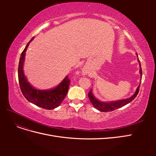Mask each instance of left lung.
Listing matches in <instances>:
<instances>
[{"label": "left lung", "mask_w": 156, "mask_h": 156, "mask_svg": "<svg viewBox=\"0 0 156 156\" xmlns=\"http://www.w3.org/2000/svg\"><path fill=\"white\" fill-rule=\"evenodd\" d=\"M136 56H137V60H138L139 64V68H140L139 73H140V77H141L140 79V83L141 79H142V69H141V65H140V60L138 58L137 53H136ZM140 84V83L139 84L138 87L136 88V91L134 93L133 95L129 98L122 99V100H117V101H101L100 100H99L98 99H97L95 96H94V94L92 93V89H90V91L88 93V98H89L90 101V102L92 103V105L98 111H101V112L112 111L115 109H117V108H120L122 107L127 105V103H129L131 101H133L139 93Z\"/></svg>", "instance_id": "obj_1"}]
</instances>
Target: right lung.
Here are the masks:
<instances>
[{
	"label": "right lung",
	"instance_id": "right-lung-1",
	"mask_svg": "<svg viewBox=\"0 0 156 156\" xmlns=\"http://www.w3.org/2000/svg\"><path fill=\"white\" fill-rule=\"evenodd\" d=\"M34 37L30 40L21 55L18 66V79L23 96L29 102L45 109H53L58 107L67 95L70 81L68 75L58 85L49 90H40L32 87L28 81L23 71L26 51Z\"/></svg>",
	"mask_w": 156,
	"mask_h": 156
}]
</instances>
